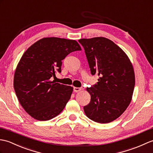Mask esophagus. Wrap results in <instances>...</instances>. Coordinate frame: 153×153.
Returning a JSON list of instances; mask_svg holds the SVG:
<instances>
[{"instance_id":"obj_1","label":"esophagus","mask_w":153,"mask_h":153,"mask_svg":"<svg viewBox=\"0 0 153 153\" xmlns=\"http://www.w3.org/2000/svg\"><path fill=\"white\" fill-rule=\"evenodd\" d=\"M83 90L82 88H77V87H74L73 88V91L74 92H79V91H82Z\"/></svg>"}]
</instances>
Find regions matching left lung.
<instances>
[{"label":"left lung","mask_w":153,"mask_h":153,"mask_svg":"<svg viewBox=\"0 0 153 153\" xmlns=\"http://www.w3.org/2000/svg\"><path fill=\"white\" fill-rule=\"evenodd\" d=\"M90 72L100 77L97 84L87 88L90 103L84 107L86 116L98 123L117 119L126 109L131 100L135 86L133 67L124 51L104 37L82 39Z\"/></svg>","instance_id":"obj_1"}]
</instances>
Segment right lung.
<instances>
[{"instance_id":"right-lung-1","label":"right lung","mask_w":153,"mask_h":153,"mask_svg":"<svg viewBox=\"0 0 153 153\" xmlns=\"http://www.w3.org/2000/svg\"><path fill=\"white\" fill-rule=\"evenodd\" d=\"M77 50L81 48L75 40L50 37L38 40L23 53L15 71L13 88L20 104L35 119L50 120L65 108L73 87L50 79L62 72V60Z\"/></svg>"}]
</instances>
